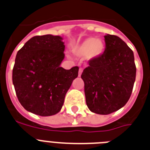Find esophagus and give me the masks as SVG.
Masks as SVG:
<instances>
[{
    "mask_svg": "<svg viewBox=\"0 0 150 150\" xmlns=\"http://www.w3.org/2000/svg\"><path fill=\"white\" fill-rule=\"evenodd\" d=\"M82 72H83V69L82 68H80L79 69V73H78V76H81V74H82Z\"/></svg>",
    "mask_w": 150,
    "mask_h": 150,
    "instance_id": "1",
    "label": "esophagus"
}]
</instances>
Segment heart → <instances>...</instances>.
Returning <instances> with one entry per match:
<instances>
[{
    "label": "heart",
    "mask_w": 150,
    "mask_h": 150,
    "mask_svg": "<svg viewBox=\"0 0 150 150\" xmlns=\"http://www.w3.org/2000/svg\"><path fill=\"white\" fill-rule=\"evenodd\" d=\"M104 43L100 38H87L72 47V52L78 57H85L88 61L99 58L104 51Z\"/></svg>",
    "instance_id": "heart-1"
}]
</instances>
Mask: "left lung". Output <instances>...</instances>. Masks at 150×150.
Returning a JSON list of instances; mask_svg holds the SVG:
<instances>
[{
    "label": "left lung",
    "instance_id": "obj_1",
    "mask_svg": "<svg viewBox=\"0 0 150 150\" xmlns=\"http://www.w3.org/2000/svg\"><path fill=\"white\" fill-rule=\"evenodd\" d=\"M103 54L89 61L81 78L91 112L108 115L122 108L132 94L136 75L133 52L119 37L107 34Z\"/></svg>",
    "mask_w": 150,
    "mask_h": 150
}]
</instances>
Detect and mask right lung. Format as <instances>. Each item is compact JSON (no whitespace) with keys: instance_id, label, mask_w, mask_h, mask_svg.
Listing matches in <instances>:
<instances>
[{"instance_id":"obj_1","label":"right lung","mask_w":150,"mask_h":150,"mask_svg":"<svg viewBox=\"0 0 150 150\" xmlns=\"http://www.w3.org/2000/svg\"><path fill=\"white\" fill-rule=\"evenodd\" d=\"M61 36L45 35L29 39L18 52L12 83L23 108L40 116L61 111L67 91L78 75V67H61L65 45Z\"/></svg>"}]
</instances>
